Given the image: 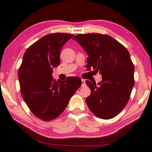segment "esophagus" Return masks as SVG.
<instances>
[{"label":"esophagus","mask_w":152,"mask_h":152,"mask_svg":"<svg viewBox=\"0 0 152 152\" xmlns=\"http://www.w3.org/2000/svg\"><path fill=\"white\" fill-rule=\"evenodd\" d=\"M86 83L84 80H82V86H86Z\"/></svg>","instance_id":"obj_1"}]
</instances>
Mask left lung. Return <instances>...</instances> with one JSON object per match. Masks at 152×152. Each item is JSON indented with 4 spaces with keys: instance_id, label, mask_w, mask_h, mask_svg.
Instances as JSON below:
<instances>
[{
    "instance_id": "obj_1",
    "label": "left lung",
    "mask_w": 152,
    "mask_h": 152,
    "mask_svg": "<svg viewBox=\"0 0 152 152\" xmlns=\"http://www.w3.org/2000/svg\"><path fill=\"white\" fill-rule=\"evenodd\" d=\"M88 55L86 68L102 75L96 85L86 80L91 94L87 105L98 118L108 119L124 108L134 83V64L130 54L122 44L106 34H78L73 38Z\"/></svg>"
}]
</instances>
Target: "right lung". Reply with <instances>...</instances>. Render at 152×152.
<instances>
[{"mask_svg":"<svg viewBox=\"0 0 152 152\" xmlns=\"http://www.w3.org/2000/svg\"><path fill=\"white\" fill-rule=\"evenodd\" d=\"M74 36L47 34L28 47L23 57L18 72L22 97L33 114L44 121L58 117L82 85L78 77L65 81H55L52 77L53 68L60 64L62 47Z\"/></svg>","mask_w":152,"mask_h":152,"instance_id":"right-lung-1","label":"right lung"}]
</instances>
